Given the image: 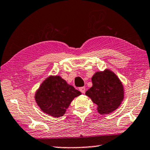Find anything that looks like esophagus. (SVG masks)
<instances>
[{"mask_svg": "<svg viewBox=\"0 0 150 150\" xmlns=\"http://www.w3.org/2000/svg\"><path fill=\"white\" fill-rule=\"evenodd\" d=\"M79 91L82 93H84L85 92V87H79Z\"/></svg>", "mask_w": 150, "mask_h": 150, "instance_id": "esophagus-1", "label": "esophagus"}]
</instances>
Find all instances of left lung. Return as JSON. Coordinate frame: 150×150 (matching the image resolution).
Segmentation results:
<instances>
[{
    "label": "left lung",
    "mask_w": 150,
    "mask_h": 150,
    "mask_svg": "<svg viewBox=\"0 0 150 150\" xmlns=\"http://www.w3.org/2000/svg\"><path fill=\"white\" fill-rule=\"evenodd\" d=\"M93 86L85 95L97 105L101 115L109 114L120 105L124 97L123 87L115 73L109 69L98 71L92 77Z\"/></svg>",
    "instance_id": "left-lung-1"
}]
</instances>
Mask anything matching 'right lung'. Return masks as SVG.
Here are the masks:
<instances>
[{
    "instance_id": "1",
    "label": "right lung",
    "mask_w": 150,
    "mask_h": 150,
    "mask_svg": "<svg viewBox=\"0 0 150 150\" xmlns=\"http://www.w3.org/2000/svg\"><path fill=\"white\" fill-rule=\"evenodd\" d=\"M81 94L60 76H50L42 83L35 97L44 113L59 117L64 115L73 99Z\"/></svg>"
}]
</instances>
